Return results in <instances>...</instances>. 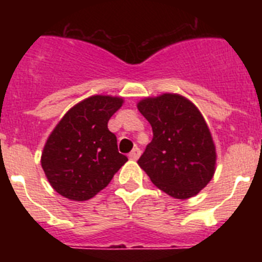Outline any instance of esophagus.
<instances>
[{"instance_id":"1","label":"esophagus","mask_w":262,"mask_h":262,"mask_svg":"<svg viewBox=\"0 0 262 262\" xmlns=\"http://www.w3.org/2000/svg\"><path fill=\"white\" fill-rule=\"evenodd\" d=\"M140 154H142V151H140V149H139L138 147H135L133 149V151L129 152V155H128V157L131 160H138L139 157H140Z\"/></svg>"}]
</instances>
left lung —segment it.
Listing matches in <instances>:
<instances>
[{
	"label": "left lung",
	"instance_id": "8db88e82",
	"mask_svg": "<svg viewBox=\"0 0 262 262\" xmlns=\"http://www.w3.org/2000/svg\"><path fill=\"white\" fill-rule=\"evenodd\" d=\"M138 108L154 131L139 166L168 195H196L211 181L216 164L215 144L201 111L173 93L142 99Z\"/></svg>",
	"mask_w": 262,
	"mask_h": 262
}]
</instances>
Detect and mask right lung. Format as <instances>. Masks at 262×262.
<instances>
[{"label":"right lung","mask_w":262,"mask_h":262,"mask_svg":"<svg viewBox=\"0 0 262 262\" xmlns=\"http://www.w3.org/2000/svg\"><path fill=\"white\" fill-rule=\"evenodd\" d=\"M123 98L92 96L75 105L53 128L41 152L51 186L72 201H88L105 189L127 157L118 152L107 122Z\"/></svg>","instance_id":"obj_1"}]
</instances>
